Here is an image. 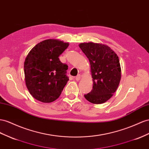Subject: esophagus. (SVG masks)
Here are the masks:
<instances>
[{"label": "esophagus", "instance_id": "esophagus-1", "mask_svg": "<svg viewBox=\"0 0 149 149\" xmlns=\"http://www.w3.org/2000/svg\"><path fill=\"white\" fill-rule=\"evenodd\" d=\"M74 78H75V79L76 80V81H79V80L80 79V78H81V75L78 74Z\"/></svg>", "mask_w": 149, "mask_h": 149}]
</instances>
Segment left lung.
<instances>
[{
    "label": "left lung",
    "instance_id": "left-lung-1",
    "mask_svg": "<svg viewBox=\"0 0 149 149\" xmlns=\"http://www.w3.org/2000/svg\"><path fill=\"white\" fill-rule=\"evenodd\" d=\"M79 46L89 59L93 82V89L84 98L94 104L106 102L117 90L121 79L118 56L102 44L84 42Z\"/></svg>",
    "mask_w": 149,
    "mask_h": 149
}]
</instances>
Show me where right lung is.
Returning a JSON list of instances; mask_svg holds the SVG:
<instances>
[{
  "label": "right lung",
  "instance_id": "right-lung-1",
  "mask_svg": "<svg viewBox=\"0 0 149 149\" xmlns=\"http://www.w3.org/2000/svg\"><path fill=\"white\" fill-rule=\"evenodd\" d=\"M69 46L58 39H46L32 49L24 61L25 81L31 95L43 103L59 98L69 78L68 65L59 56Z\"/></svg>",
  "mask_w": 149,
  "mask_h": 149
}]
</instances>
